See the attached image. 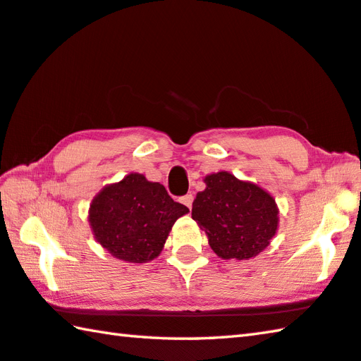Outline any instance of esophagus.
Here are the masks:
<instances>
[{
    "label": "esophagus",
    "mask_w": 361,
    "mask_h": 361,
    "mask_svg": "<svg viewBox=\"0 0 361 361\" xmlns=\"http://www.w3.org/2000/svg\"><path fill=\"white\" fill-rule=\"evenodd\" d=\"M192 200H194V195L192 194H186V195H183V197L180 199V202L183 204V205H186L189 210H191V207H192Z\"/></svg>",
    "instance_id": "obj_1"
}]
</instances>
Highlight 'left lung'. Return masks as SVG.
<instances>
[{
	"instance_id": "left-lung-1",
	"label": "left lung",
	"mask_w": 361,
	"mask_h": 361,
	"mask_svg": "<svg viewBox=\"0 0 361 361\" xmlns=\"http://www.w3.org/2000/svg\"><path fill=\"white\" fill-rule=\"evenodd\" d=\"M192 202V219L205 231L221 259H250L271 243L279 229V207L266 189L229 172L210 173Z\"/></svg>"
}]
</instances>
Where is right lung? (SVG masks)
<instances>
[{
    "label": "right lung",
    "mask_w": 361,
    "mask_h": 361,
    "mask_svg": "<svg viewBox=\"0 0 361 361\" xmlns=\"http://www.w3.org/2000/svg\"><path fill=\"white\" fill-rule=\"evenodd\" d=\"M188 212L161 183L133 172L95 195L89 207V224L108 253L138 264L161 255L172 226Z\"/></svg>",
    "instance_id": "obj_1"
}]
</instances>
